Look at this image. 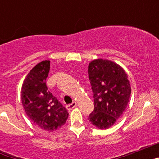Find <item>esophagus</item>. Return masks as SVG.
I'll return each mask as SVG.
<instances>
[{
    "mask_svg": "<svg viewBox=\"0 0 159 159\" xmlns=\"http://www.w3.org/2000/svg\"><path fill=\"white\" fill-rule=\"evenodd\" d=\"M76 106V102H73L72 103H71V104H68V105H67V106H66V107H67V109L68 111H71V110H72L73 108L75 107Z\"/></svg>",
    "mask_w": 159,
    "mask_h": 159,
    "instance_id": "1",
    "label": "esophagus"
}]
</instances>
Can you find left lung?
I'll return each mask as SVG.
<instances>
[{"mask_svg": "<svg viewBox=\"0 0 159 159\" xmlns=\"http://www.w3.org/2000/svg\"><path fill=\"white\" fill-rule=\"evenodd\" d=\"M88 77L95 104L88 120L99 129H107L123 115L128 104L131 92L128 76L119 64L97 59L88 65Z\"/></svg>", "mask_w": 159, "mask_h": 159, "instance_id": "1", "label": "left lung"}]
</instances>
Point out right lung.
<instances>
[{"label":"right lung","instance_id":"right-lung-1","mask_svg":"<svg viewBox=\"0 0 159 159\" xmlns=\"http://www.w3.org/2000/svg\"><path fill=\"white\" fill-rule=\"evenodd\" d=\"M50 61L43 60L29 72L21 88V101L31 121L47 131L60 128L67 121V110L48 90L46 79Z\"/></svg>","mask_w":159,"mask_h":159}]
</instances>
